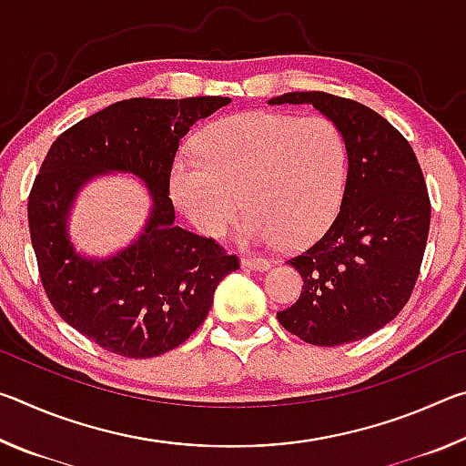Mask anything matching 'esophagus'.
Wrapping results in <instances>:
<instances>
[{
	"instance_id": "obj_1",
	"label": "esophagus",
	"mask_w": 466,
	"mask_h": 466,
	"mask_svg": "<svg viewBox=\"0 0 466 466\" xmlns=\"http://www.w3.org/2000/svg\"><path fill=\"white\" fill-rule=\"evenodd\" d=\"M242 265L247 267L250 271H267L271 267V263L267 261L263 257H244L242 258Z\"/></svg>"
}]
</instances>
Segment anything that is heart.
Returning <instances> with one entry per match:
<instances>
[{
    "instance_id": "b5f03b06",
    "label": "heart",
    "mask_w": 466,
    "mask_h": 466,
    "mask_svg": "<svg viewBox=\"0 0 466 466\" xmlns=\"http://www.w3.org/2000/svg\"><path fill=\"white\" fill-rule=\"evenodd\" d=\"M347 146L327 116L240 113L199 133L172 167V197L193 226L222 238L244 209L248 240L302 247L327 230L347 185Z\"/></svg>"
}]
</instances>
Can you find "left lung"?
Wrapping results in <instances>:
<instances>
[{
  "label": "left lung",
  "instance_id": "8db88e82",
  "mask_svg": "<svg viewBox=\"0 0 466 466\" xmlns=\"http://www.w3.org/2000/svg\"><path fill=\"white\" fill-rule=\"evenodd\" d=\"M269 105H312L347 146L341 209L320 238L288 258L302 294L278 312L302 341L335 347L376 333L403 310L420 278L431 203L409 141L376 110L327 92H289Z\"/></svg>",
  "mask_w": 466,
  "mask_h": 466
}]
</instances>
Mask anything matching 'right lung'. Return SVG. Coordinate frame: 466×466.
Returning <instances> with one entry per match:
<instances>
[{
    "mask_svg": "<svg viewBox=\"0 0 466 466\" xmlns=\"http://www.w3.org/2000/svg\"><path fill=\"white\" fill-rule=\"evenodd\" d=\"M230 98H131L86 116L53 141L28 195V228L46 298L69 327L123 358H156L185 343L214 304L236 255L175 224L170 172L178 141ZM133 171L155 205L145 234L116 258L94 262L66 238V216L84 182Z\"/></svg>",
    "mask_w": 466,
    "mask_h": 466,
    "instance_id": "right-lung-1",
    "label": "right lung"
}]
</instances>
